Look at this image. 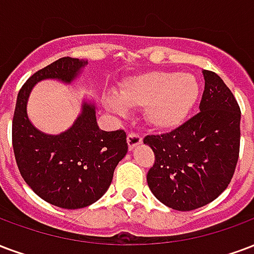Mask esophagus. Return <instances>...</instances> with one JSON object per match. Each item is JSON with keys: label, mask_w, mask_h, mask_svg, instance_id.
I'll return each instance as SVG.
<instances>
[{"label": "esophagus", "mask_w": 254, "mask_h": 254, "mask_svg": "<svg viewBox=\"0 0 254 254\" xmlns=\"http://www.w3.org/2000/svg\"><path fill=\"white\" fill-rule=\"evenodd\" d=\"M142 142L141 136H138L136 133H129L127 134V146H129V151H133L136 146H138Z\"/></svg>", "instance_id": "34e87169"}]
</instances>
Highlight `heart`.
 <instances>
[{
	"instance_id": "b5f03b06",
	"label": "heart",
	"mask_w": 254,
	"mask_h": 254,
	"mask_svg": "<svg viewBox=\"0 0 254 254\" xmlns=\"http://www.w3.org/2000/svg\"><path fill=\"white\" fill-rule=\"evenodd\" d=\"M199 95L200 84L192 74L148 71L124 80L118 95L108 94L103 102L120 116L127 114V106H144L145 121L156 130L170 132L187 121Z\"/></svg>"
}]
</instances>
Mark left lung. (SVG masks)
Masks as SVG:
<instances>
[{"label": "left lung", "mask_w": 254, "mask_h": 254, "mask_svg": "<svg viewBox=\"0 0 254 254\" xmlns=\"http://www.w3.org/2000/svg\"><path fill=\"white\" fill-rule=\"evenodd\" d=\"M200 112L161 136H146L155 152L146 182L165 206L190 211L206 206L226 190L240 153L241 112L237 101L215 72L203 69Z\"/></svg>", "instance_id": "8db88e82"}]
</instances>
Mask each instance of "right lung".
<instances>
[{
    "mask_svg": "<svg viewBox=\"0 0 254 254\" xmlns=\"http://www.w3.org/2000/svg\"><path fill=\"white\" fill-rule=\"evenodd\" d=\"M87 60L62 58L33 74L17 95L13 117V151L20 174L35 194L62 208L87 207L108 191L113 174L127 156V133L105 132L97 122V105L83 97L71 127L48 134L28 117L32 90L41 80L71 84L79 79Z\"/></svg>",
    "mask_w": 254,
    "mask_h": 254,
    "instance_id": "obj_1",
    "label": "right lung"
}]
</instances>
